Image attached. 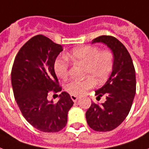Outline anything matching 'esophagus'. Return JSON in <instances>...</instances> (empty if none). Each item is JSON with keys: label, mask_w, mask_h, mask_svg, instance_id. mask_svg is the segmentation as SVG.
<instances>
[{"label": "esophagus", "mask_w": 149, "mask_h": 149, "mask_svg": "<svg viewBox=\"0 0 149 149\" xmlns=\"http://www.w3.org/2000/svg\"><path fill=\"white\" fill-rule=\"evenodd\" d=\"M71 98H72V100L74 102H77L78 100H79V97H78V96H77V95H71Z\"/></svg>", "instance_id": "esophagus-1"}]
</instances>
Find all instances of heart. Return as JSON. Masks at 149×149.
<instances>
[{
	"label": "heart",
	"instance_id": "1",
	"mask_svg": "<svg viewBox=\"0 0 149 149\" xmlns=\"http://www.w3.org/2000/svg\"><path fill=\"white\" fill-rule=\"evenodd\" d=\"M67 59L75 64L85 65L84 79H72L67 83L65 89L72 95H81L91 89L95 84L105 82L109 76L113 66V54L109 50L99 51L94 46H81L76 47L71 53L65 55ZM56 75L62 79H65L69 74V63L62 58L56 59L54 64Z\"/></svg>",
	"mask_w": 149,
	"mask_h": 149
}]
</instances>
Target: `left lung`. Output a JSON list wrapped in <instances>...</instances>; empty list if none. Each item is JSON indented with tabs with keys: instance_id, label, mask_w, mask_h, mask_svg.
<instances>
[{
	"instance_id": "obj_1",
	"label": "left lung",
	"mask_w": 149,
	"mask_h": 149,
	"mask_svg": "<svg viewBox=\"0 0 149 149\" xmlns=\"http://www.w3.org/2000/svg\"><path fill=\"white\" fill-rule=\"evenodd\" d=\"M105 44L113 54L112 73L105 84L95 91L106 101L102 105L91 102L86 112L87 124L96 131L106 132L120 126L127 116L136 93V76L132 58L125 46L116 38L101 36L91 42Z\"/></svg>"
}]
</instances>
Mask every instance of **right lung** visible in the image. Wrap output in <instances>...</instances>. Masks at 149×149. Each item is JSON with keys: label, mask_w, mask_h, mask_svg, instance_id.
Instances as JSON below:
<instances>
[{"label": "right lung", "mask_w": 149, "mask_h": 149, "mask_svg": "<svg viewBox=\"0 0 149 149\" xmlns=\"http://www.w3.org/2000/svg\"><path fill=\"white\" fill-rule=\"evenodd\" d=\"M63 51L43 35L32 37L18 52L11 70L15 98L26 121L42 132H58L65 127L68 112L73 105L66 92L54 103L48 100L51 91H62L54 70L56 58Z\"/></svg>", "instance_id": "1"}]
</instances>
